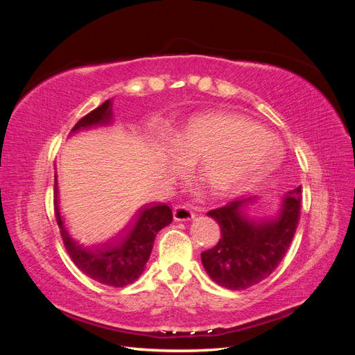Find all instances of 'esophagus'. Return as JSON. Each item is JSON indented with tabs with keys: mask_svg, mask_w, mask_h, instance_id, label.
Here are the masks:
<instances>
[{
	"mask_svg": "<svg viewBox=\"0 0 355 355\" xmlns=\"http://www.w3.org/2000/svg\"><path fill=\"white\" fill-rule=\"evenodd\" d=\"M196 214L192 213V210L188 206H178L173 211V218L176 222H187L194 219Z\"/></svg>",
	"mask_w": 355,
	"mask_h": 355,
	"instance_id": "34e87169",
	"label": "esophagus"
}]
</instances>
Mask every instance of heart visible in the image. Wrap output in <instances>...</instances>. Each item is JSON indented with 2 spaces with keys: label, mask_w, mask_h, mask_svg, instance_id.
I'll return each instance as SVG.
<instances>
[{
  "label": "heart",
  "mask_w": 355,
  "mask_h": 355,
  "mask_svg": "<svg viewBox=\"0 0 355 355\" xmlns=\"http://www.w3.org/2000/svg\"><path fill=\"white\" fill-rule=\"evenodd\" d=\"M166 171L180 175L197 158V171L218 198L241 194L265 178L280 161L277 139L250 118L228 111L192 116L173 135Z\"/></svg>",
  "instance_id": "b5f03b06"
}]
</instances>
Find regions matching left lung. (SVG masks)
<instances>
[{"instance_id": "1", "label": "left lung", "mask_w": 355, "mask_h": 355, "mask_svg": "<svg viewBox=\"0 0 355 355\" xmlns=\"http://www.w3.org/2000/svg\"><path fill=\"white\" fill-rule=\"evenodd\" d=\"M300 187L288 191L274 214L253 209L256 197L232 201L210 210L220 227V240L201 253L204 270L214 283L244 290L270 277L293 240L300 214Z\"/></svg>"}]
</instances>
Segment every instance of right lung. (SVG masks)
Listing matches in <instances>:
<instances>
[{
  "instance_id": "right-lung-1",
  "label": "right lung",
  "mask_w": 355,
  "mask_h": 355,
  "mask_svg": "<svg viewBox=\"0 0 355 355\" xmlns=\"http://www.w3.org/2000/svg\"><path fill=\"white\" fill-rule=\"evenodd\" d=\"M114 121L112 99L83 116L71 135ZM55 214L63 244L73 263L85 275L105 286L124 287L135 283L145 271L157 234L173 220L171 209L164 202L146 204L130 214L121 231L106 237H87L72 231L63 219L58 200V176L55 175Z\"/></svg>"
}]
</instances>
